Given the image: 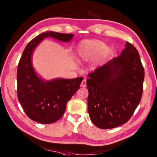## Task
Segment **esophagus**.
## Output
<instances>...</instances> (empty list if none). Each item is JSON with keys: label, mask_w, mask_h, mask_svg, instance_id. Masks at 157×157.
<instances>
[{"label": "esophagus", "mask_w": 157, "mask_h": 157, "mask_svg": "<svg viewBox=\"0 0 157 157\" xmlns=\"http://www.w3.org/2000/svg\"><path fill=\"white\" fill-rule=\"evenodd\" d=\"M81 86H82V87H84V88L86 87V79H84V80H83V81L82 82Z\"/></svg>", "instance_id": "esophagus-1"}]
</instances>
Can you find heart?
Segmentation results:
<instances>
[{
  "label": "heart",
  "mask_w": 157,
  "mask_h": 157,
  "mask_svg": "<svg viewBox=\"0 0 157 157\" xmlns=\"http://www.w3.org/2000/svg\"><path fill=\"white\" fill-rule=\"evenodd\" d=\"M78 54L84 61H88L96 56L97 62L105 59L110 52V48L105 46V43L99 40H85L79 43Z\"/></svg>",
  "instance_id": "1"
}]
</instances>
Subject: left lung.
Wrapping results in <instances>:
<instances>
[{
	"label": "left lung",
	"mask_w": 157,
	"mask_h": 157,
	"mask_svg": "<svg viewBox=\"0 0 157 157\" xmlns=\"http://www.w3.org/2000/svg\"><path fill=\"white\" fill-rule=\"evenodd\" d=\"M88 109L93 123L112 129L127 123L141 101L144 69L139 53L126 42L121 55L88 74Z\"/></svg>",
	"instance_id": "8db88e82"
}]
</instances>
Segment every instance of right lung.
I'll return each instance as SVG.
<instances>
[{
	"mask_svg": "<svg viewBox=\"0 0 157 157\" xmlns=\"http://www.w3.org/2000/svg\"><path fill=\"white\" fill-rule=\"evenodd\" d=\"M72 34L46 32L36 36L26 46L19 60L17 73V97L23 111L36 122L48 124L61 118L67 103L80 88L84 78L43 80L36 74L32 64L33 51L46 37L69 42Z\"/></svg>",
	"mask_w": 157,
	"mask_h": 157,
	"instance_id": "right-lung-1",
	"label": "right lung"
}]
</instances>
